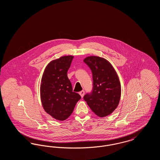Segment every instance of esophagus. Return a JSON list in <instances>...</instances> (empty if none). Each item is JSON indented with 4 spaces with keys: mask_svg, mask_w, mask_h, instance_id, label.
<instances>
[{
    "mask_svg": "<svg viewBox=\"0 0 160 160\" xmlns=\"http://www.w3.org/2000/svg\"><path fill=\"white\" fill-rule=\"evenodd\" d=\"M79 94H80V96L82 97V98H83L84 97V91H82L80 92H79Z\"/></svg>",
    "mask_w": 160,
    "mask_h": 160,
    "instance_id": "esophagus-1",
    "label": "esophagus"
}]
</instances>
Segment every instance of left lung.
<instances>
[{
    "label": "left lung",
    "mask_w": 160,
    "mask_h": 160,
    "mask_svg": "<svg viewBox=\"0 0 160 160\" xmlns=\"http://www.w3.org/2000/svg\"><path fill=\"white\" fill-rule=\"evenodd\" d=\"M84 62L91 69L93 88L83 98L92 111L99 117L112 113L119 104L121 86L119 77L111 63L98 56H89Z\"/></svg>",
    "instance_id": "1"
}]
</instances>
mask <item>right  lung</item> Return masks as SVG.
Instances as JSON below:
<instances>
[{
    "mask_svg": "<svg viewBox=\"0 0 160 160\" xmlns=\"http://www.w3.org/2000/svg\"><path fill=\"white\" fill-rule=\"evenodd\" d=\"M72 56H62L50 62L41 79V99L44 110L59 121L67 119L72 113L80 95L72 91L67 72Z\"/></svg>",
    "mask_w": 160,
    "mask_h": 160,
    "instance_id": "right-lung-1",
    "label": "right lung"
}]
</instances>
